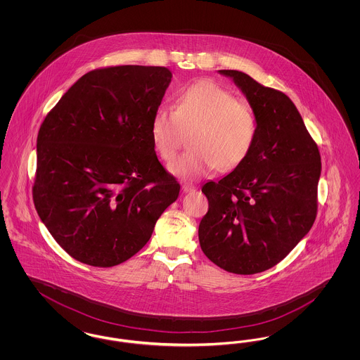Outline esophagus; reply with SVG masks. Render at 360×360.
<instances>
[{"label": "esophagus", "instance_id": "obj_1", "mask_svg": "<svg viewBox=\"0 0 360 360\" xmlns=\"http://www.w3.org/2000/svg\"><path fill=\"white\" fill-rule=\"evenodd\" d=\"M195 188H195L194 185H191V184H188V182L182 184V190H184V193H191V191H194Z\"/></svg>", "mask_w": 360, "mask_h": 360}]
</instances>
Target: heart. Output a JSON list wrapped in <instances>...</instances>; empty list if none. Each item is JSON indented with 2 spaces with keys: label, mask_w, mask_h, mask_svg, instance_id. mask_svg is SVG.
<instances>
[{
  "label": "heart",
  "mask_w": 360,
  "mask_h": 360,
  "mask_svg": "<svg viewBox=\"0 0 360 360\" xmlns=\"http://www.w3.org/2000/svg\"><path fill=\"white\" fill-rule=\"evenodd\" d=\"M193 127L188 139L193 148L169 165V172L181 178H198L217 166L233 170L250 156L257 141L252 106L207 79L181 89L174 109L165 105L155 109L150 136L156 153L172 160L181 147L182 129Z\"/></svg>",
  "instance_id": "heart-1"
}]
</instances>
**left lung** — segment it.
Listing matches in <instances>:
<instances>
[{
    "mask_svg": "<svg viewBox=\"0 0 360 360\" xmlns=\"http://www.w3.org/2000/svg\"><path fill=\"white\" fill-rule=\"evenodd\" d=\"M232 78L257 121L250 156L219 182H206L201 250L225 271L251 275L274 267L304 239L317 214L321 156L290 98L238 70Z\"/></svg>",
    "mask_w": 360,
    "mask_h": 360,
    "instance_id": "8db88e82",
    "label": "left lung"
}]
</instances>
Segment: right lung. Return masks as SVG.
Listing matches in <instances>:
<instances>
[{
  "label": "right lung",
  "mask_w": 360,
  "mask_h": 360,
  "mask_svg": "<svg viewBox=\"0 0 360 360\" xmlns=\"http://www.w3.org/2000/svg\"><path fill=\"white\" fill-rule=\"evenodd\" d=\"M172 77L155 66L93 70L43 121L34 207L70 257L94 267L120 264L147 244L178 198L181 186L150 136Z\"/></svg>",
  "instance_id": "right-lung-1"
}]
</instances>
